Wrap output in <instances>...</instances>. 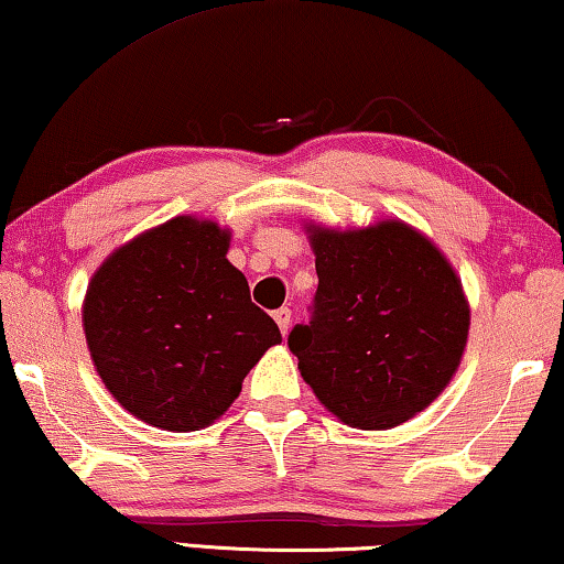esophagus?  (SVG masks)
Wrapping results in <instances>:
<instances>
[{
	"label": "esophagus",
	"mask_w": 564,
	"mask_h": 564,
	"mask_svg": "<svg viewBox=\"0 0 564 564\" xmlns=\"http://www.w3.org/2000/svg\"><path fill=\"white\" fill-rule=\"evenodd\" d=\"M273 318H275V324H279L281 334H283V336L289 334V326H291V308H279V311H273Z\"/></svg>",
	"instance_id": "1"
}]
</instances>
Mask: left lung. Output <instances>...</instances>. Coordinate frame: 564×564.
I'll list each match as a JSON object with an SVG mask.
<instances>
[{
    "mask_svg": "<svg viewBox=\"0 0 564 564\" xmlns=\"http://www.w3.org/2000/svg\"><path fill=\"white\" fill-rule=\"evenodd\" d=\"M304 230L316 256L314 318L289 334L304 382L359 431H390L423 413L466 351L470 306L456 268L398 217Z\"/></svg>",
    "mask_w": 564,
    "mask_h": 564,
    "instance_id": "1",
    "label": "left lung"
}]
</instances>
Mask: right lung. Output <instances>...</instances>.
Returning a JSON list of instances; mask_svg holds the SVG:
<instances>
[{"label": "right lung", "instance_id": "obj_1", "mask_svg": "<svg viewBox=\"0 0 564 564\" xmlns=\"http://www.w3.org/2000/svg\"><path fill=\"white\" fill-rule=\"evenodd\" d=\"M230 228L172 217L116 248L83 299L94 367L123 410L192 433L225 415L246 375L281 344L228 260Z\"/></svg>", "mask_w": 564, "mask_h": 564}]
</instances>
